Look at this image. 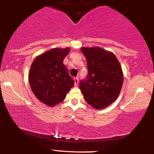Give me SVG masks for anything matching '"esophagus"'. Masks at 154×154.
<instances>
[{"label": "esophagus", "instance_id": "34e87169", "mask_svg": "<svg viewBox=\"0 0 154 154\" xmlns=\"http://www.w3.org/2000/svg\"><path fill=\"white\" fill-rule=\"evenodd\" d=\"M74 80H75V86H77L79 84V77H75V79H74Z\"/></svg>", "mask_w": 154, "mask_h": 154}]
</instances>
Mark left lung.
Returning a JSON list of instances; mask_svg holds the SVG:
<instances>
[{"instance_id":"1","label":"left lung","mask_w":154,"mask_h":154,"mask_svg":"<svg viewBox=\"0 0 154 154\" xmlns=\"http://www.w3.org/2000/svg\"><path fill=\"white\" fill-rule=\"evenodd\" d=\"M87 60L88 75L79 82L85 99L95 109L111 105L119 96L123 84V72L113 53L100 47L81 48Z\"/></svg>"}]
</instances>
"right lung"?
I'll list each match as a JSON object with an SVG mask.
<instances>
[{"label": "right lung", "mask_w": 154, "mask_h": 154, "mask_svg": "<svg viewBox=\"0 0 154 154\" xmlns=\"http://www.w3.org/2000/svg\"><path fill=\"white\" fill-rule=\"evenodd\" d=\"M69 51V48L51 49L37 56L31 65L29 83L32 91L49 106L62 102L75 84L63 63Z\"/></svg>", "instance_id": "add662e5"}]
</instances>
